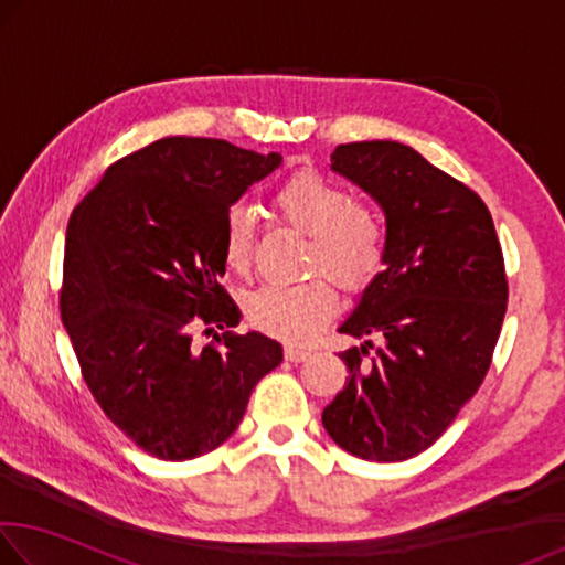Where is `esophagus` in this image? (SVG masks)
<instances>
[{
    "instance_id": "obj_1",
    "label": "esophagus",
    "mask_w": 565,
    "mask_h": 565,
    "mask_svg": "<svg viewBox=\"0 0 565 565\" xmlns=\"http://www.w3.org/2000/svg\"><path fill=\"white\" fill-rule=\"evenodd\" d=\"M284 359L291 361V363H299V361H303V359H309V351L294 347V343H291V347L284 349Z\"/></svg>"
}]
</instances>
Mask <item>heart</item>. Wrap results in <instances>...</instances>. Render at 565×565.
Listing matches in <instances>:
<instances>
[{"mask_svg":"<svg viewBox=\"0 0 565 565\" xmlns=\"http://www.w3.org/2000/svg\"><path fill=\"white\" fill-rule=\"evenodd\" d=\"M271 204L286 224L311 236V271H327L343 289L356 291L381 269L386 228L366 204L317 171H299L274 191ZM254 214L244 204L228 209L222 224V254L232 271L244 274L254 254ZM339 296L327 276L294 286H262L246 299V317L256 329L289 343H309L337 313Z\"/></svg>","mask_w":565,"mask_h":565,"instance_id":"1","label":"heart"}]
</instances>
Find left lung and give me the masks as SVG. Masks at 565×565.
Listing matches in <instances>:
<instances>
[{
    "instance_id": "left-lung-1",
    "label": "left lung",
    "mask_w": 565,
    "mask_h": 565,
    "mask_svg": "<svg viewBox=\"0 0 565 565\" xmlns=\"http://www.w3.org/2000/svg\"><path fill=\"white\" fill-rule=\"evenodd\" d=\"M331 169L384 209L386 254L339 327L381 347L339 353L349 379L321 420L343 451L406 461L451 426L491 366L509 301L501 244L481 196L406 145H341Z\"/></svg>"
}]
</instances>
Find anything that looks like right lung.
Segmentation results:
<instances>
[{
	"mask_svg": "<svg viewBox=\"0 0 565 565\" xmlns=\"http://www.w3.org/2000/svg\"><path fill=\"white\" fill-rule=\"evenodd\" d=\"M281 164L224 139L167 137L104 171L66 226L62 321L104 414L141 451L189 461L242 424L254 386L284 359L281 343L236 327L222 224L254 181Z\"/></svg>",
	"mask_w": 565,
	"mask_h": 565,
	"instance_id": "obj_1",
	"label": "right lung"
}]
</instances>
